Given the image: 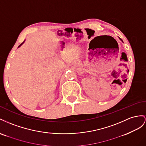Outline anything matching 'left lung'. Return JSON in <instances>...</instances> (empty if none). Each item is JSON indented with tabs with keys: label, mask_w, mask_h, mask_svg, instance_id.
<instances>
[{
	"label": "left lung",
	"mask_w": 146,
	"mask_h": 146,
	"mask_svg": "<svg viewBox=\"0 0 146 146\" xmlns=\"http://www.w3.org/2000/svg\"><path fill=\"white\" fill-rule=\"evenodd\" d=\"M120 40H121V39H120Z\"/></svg>",
	"instance_id": "obj_1"
}]
</instances>
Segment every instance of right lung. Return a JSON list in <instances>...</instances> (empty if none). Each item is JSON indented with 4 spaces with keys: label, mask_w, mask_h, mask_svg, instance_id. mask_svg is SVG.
Masks as SVG:
<instances>
[{
    "label": "right lung",
    "mask_w": 146,
    "mask_h": 146,
    "mask_svg": "<svg viewBox=\"0 0 146 146\" xmlns=\"http://www.w3.org/2000/svg\"><path fill=\"white\" fill-rule=\"evenodd\" d=\"M23 43H21V44H20V45H19V46H21V44H23Z\"/></svg>",
    "instance_id": "add662e5"
}]
</instances>
